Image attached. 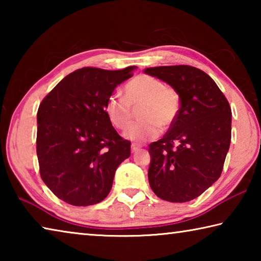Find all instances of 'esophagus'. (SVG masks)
Wrapping results in <instances>:
<instances>
[{
	"instance_id": "obj_1",
	"label": "esophagus",
	"mask_w": 261,
	"mask_h": 261,
	"mask_svg": "<svg viewBox=\"0 0 261 261\" xmlns=\"http://www.w3.org/2000/svg\"><path fill=\"white\" fill-rule=\"evenodd\" d=\"M138 149H140L139 145H137V144H132L131 145V152L132 153H136L137 151H138Z\"/></svg>"
}]
</instances>
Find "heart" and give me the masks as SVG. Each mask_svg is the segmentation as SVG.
<instances>
[{
  "label": "heart",
  "instance_id": "obj_1",
  "mask_svg": "<svg viewBox=\"0 0 261 261\" xmlns=\"http://www.w3.org/2000/svg\"><path fill=\"white\" fill-rule=\"evenodd\" d=\"M143 105L136 123L125 132L127 139L143 143L161 134L162 125L170 126L179 112V95L174 88L155 77L140 74L124 87V96L110 95L105 103V112L110 123L117 129L125 130L134 118V109Z\"/></svg>",
  "mask_w": 261,
  "mask_h": 261
}]
</instances>
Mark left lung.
Returning a JSON list of instances; mask_svg holds the SVG:
<instances>
[{
	"label": "left lung",
	"mask_w": 261,
	"mask_h": 261,
	"mask_svg": "<svg viewBox=\"0 0 261 261\" xmlns=\"http://www.w3.org/2000/svg\"><path fill=\"white\" fill-rule=\"evenodd\" d=\"M177 92L180 107L163 138L149 144L148 182L163 200L185 202L219 179L231 140V109L206 72L190 65L146 68Z\"/></svg>",
	"instance_id": "obj_1"
}]
</instances>
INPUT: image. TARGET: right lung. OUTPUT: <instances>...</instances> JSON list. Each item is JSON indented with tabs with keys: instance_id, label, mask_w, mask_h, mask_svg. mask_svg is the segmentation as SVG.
Segmentation results:
<instances>
[{
	"instance_id": "add662e5",
	"label": "right lung",
	"mask_w": 261,
	"mask_h": 261,
	"mask_svg": "<svg viewBox=\"0 0 261 261\" xmlns=\"http://www.w3.org/2000/svg\"><path fill=\"white\" fill-rule=\"evenodd\" d=\"M135 69H78L62 79L39 106L40 175L61 200L90 206L102 201L112 190L115 171L130 156L131 143L114 129L105 103Z\"/></svg>"
}]
</instances>
